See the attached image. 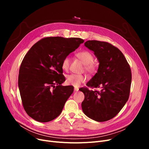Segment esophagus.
Listing matches in <instances>:
<instances>
[{"label": "esophagus", "instance_id": "esophagus-1", "mask_svg": "<svg viewBox=\"0 0 149 149\" xmlns=\"http://www.w3.org/2000/svg\"><path fill=\"white\" fill-rule=\"evenodd\" d=\"M79 88H77V87H75L74 88V91H79Z\"/></svg>", "mask_w": 149, "mask_h": 149}]
</instances>
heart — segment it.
I'll list each match as a JSON object with an SVG mask.
<instances>
[{
  "instance_id": "1",
  "label": "heart",
  "mask_w": 149,
  "mask_h": 149,
  "mask_svg": "<svg viewBox=\"0 0 149 149\" xmlns=\"http://www.w3.org/2000/svg\"><path fill=\"white\" fill-rule=\"evenodd\" d=\"M76 56L84 64V69L89 74L95 73L97 70V64L93 61V55L88 51H82L77 52ZM70 66V59L68 56H66L62 60L61 68L63 70L68 72ZM86 81V77L82 74H70L66 78V83L69 85L78 87Z\"/></svg>"
}]
</instances>
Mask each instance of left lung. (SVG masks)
Segmentation results:
<instances>
[{
    "label": "left lung",
    "instance_id": "1",
    "mask_svg": "<svg viewBox=\"0 0 149 149\" xmlns=\"http://www.w3.org/2000/svg\"><path fill=\"white\" fill-rule=\"evenodd\" d=\"M85 46L93 51L99 61L98 72L86 84L88 87H101L100 91L80 89L84 95L81 103L84 113L98 122L111 120L127 101L132 72L122 52L106 42L88 40Z\"/></svg>",
    "mask_w": 149,
    "mask_h": 149
}]
</instances>
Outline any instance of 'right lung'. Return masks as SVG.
<instances>
[{
	"mask_svg": "<svg viewBox=\"0 0 149 149\" xmlns=\"http://www.w3.org/2000/svg\"><path fill=\"white\" fill-rule=\"evenodd\" d=\"M80 38L45 37L36 43L23 58L19 69L18 85L23 107L38 122L51 121L61 113L74 91L65 81L62 60L78 48Z\"/></svg>",
	"mask_w": 149,
	"mask_h": 149,
	"instance_id": "add662e5",
	"label": "right lung"
}]
</instances>
